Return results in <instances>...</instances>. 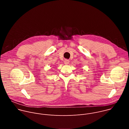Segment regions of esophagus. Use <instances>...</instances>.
<instances>
[{
    "label": "esophagus",
    "instance_id": "obj_1",
    "mask_svg": "<svg viewBox=\"0 0 129 129\" xmlns=\"http://www.w3.org/2000/svg\"><path fill=\"white\" fill-rule=\"evenodd\" d=\"M69 61L67 59H65L64 61V63L65 64L67 65V64H69Z\"/></svg>",
    "mask_w": 129,
    "mask_h": 129
}]
</instances>
